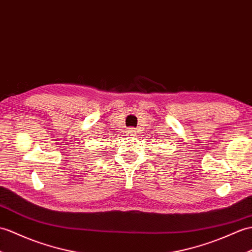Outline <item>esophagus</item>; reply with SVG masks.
Segmentation results:
<instances>
[{
	"label": "esophagus",
	"instance_id": "34e87169",
	"mask_svg": "<svg viewBox=\"0 0 252 252\" xmlns=\"http://www.w3.org/2000/svg\"><path fill=\"white\" fill-rule=\"evenodd\" d=\"M126 133L128 134V135H131V136H133V135H134V134H135V133H136V131H135V128H132V127H130V128H128V130L126 131Z\"/></svg>",
	"mask_w": 252,
	"mask_h": 252
}]
</instances>
